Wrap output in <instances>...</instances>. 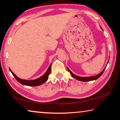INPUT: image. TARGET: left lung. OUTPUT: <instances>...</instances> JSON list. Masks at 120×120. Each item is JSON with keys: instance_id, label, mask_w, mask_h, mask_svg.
Here are the masks:
<instances>
[{"instance_id": "left-lung-1", "label": "left lung", "mask_w": 120, "mask_h": 120, "mask_svg": "<svg viewBox=\"0 0 120 120\" xmlns=\"http://www.w3.org/2000/svg\"><path fill=\"white\" fill-rule=\"evenodd\" d=\"M106 67L104 68V70H102V71L100 73V74H99L98 75H96V76H90V77H80V76H76L75 75H74V74L72 73V72L70 71V70L68 69L67 68V69L68 70V71L71 74V75L73 76L74 79H77V80H79V81H83V82H87V81H93V80H96V79H98L99 77H100V76H101L102 73H104L105 69H106Z\"/></svg>"}]
</instances>
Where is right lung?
<instances>
[{
    "instance_id": "obj_1",
    "label": "right lung",
    "mask_w": 120,
    "mask_h": 120,
    "mask_svg": "<svg viewBox=\"0 0 120 120\" xmlns=\"http://www.w3.org/2000/svg\"><path fill=\"white\" fill-rule=\"evenodd\" d=\"M51 64H50V66H49V67L48 68V69H47L46 73L44 74L42 76L38 78V79H34V80H24V79H19L18 77H17L13 73V72L11 70V69H9V70H10L11 73L13 74V75L14 76V77L15 78L16 80L21 84L30 86H36L43 84V83H44L45 82H46L47 79H48L49 75H50L51 73Z\"/></svg>"
}]
</instances>
